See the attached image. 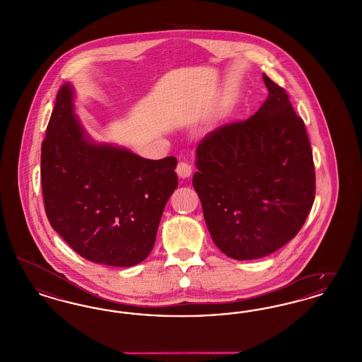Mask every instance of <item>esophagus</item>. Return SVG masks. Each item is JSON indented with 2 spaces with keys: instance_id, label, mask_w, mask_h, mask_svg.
I'll list each match as a JSON object with an SVG mask.
<instances>
[{
  "instance_id": "1",
  "label": "esophagus",
  "mask_w": 362,
  "mask_h": 362,
  "mask_svg": "<svg viewBox=\"0 0 362 362\" xmlns=\"http://www.w3.org/2000/svg\"><path fill=\"white\" fill-rule=\"evenodd\" d=\"M176 173L179 175V177L186 179L192 173V165L187 161H179L177 167H176Z\"/></svg>"
}]
</instances>
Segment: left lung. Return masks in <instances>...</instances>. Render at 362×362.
<instances>
[{
    "mask_svg": "<svg viewBox=\"0 0 362 362\" xmlns=\"http://www.w3.org/2000/svg\"><path fill=\"white\" fill-rule=\"evenodd\" d=\"M269 96L247 121L210 132L197 148L192 186L214 244L229 258H263L298 233L315 201L304 121L266 74Z\"/></svg>",
    "mask_w": 362,
    "mask_h": 362,
    "instance_id": "left-lung-1",
    "label": "left lung"
}]
</instances>
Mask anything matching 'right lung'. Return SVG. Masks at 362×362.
I'll use <instances>...</instances> for the list:
<instances>
[{
	"label": "right lung",
	"mask_w": 362,
	"mask_h": 362,
	"mask_svg": "<svg viewBox=\"0 0 362 362\" xmlns=\"http://www.w3.org/2000/svg\"><path fill=\"white\" fill-rule=\"evenodd\" d=\"M73 86H61L42 144L45 210L54 230L83 258L130 267L153 245L177 187V160H149L92 142L74 115Z\"/></svg>",
	"instance_id": "add662e5"
}]
</instances>
